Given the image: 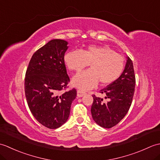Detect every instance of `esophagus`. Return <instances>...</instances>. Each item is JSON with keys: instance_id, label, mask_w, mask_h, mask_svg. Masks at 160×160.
<instances>
[{"instance_id": "esophagus-1", "label": "esophagus", "mask_w": 160, "mask_h": 160, "mask_svg": "<svg viewBox=\"0 0 160 160\" xmlns=\"http://www.w3.org/2000/svg\"><path fill=\"white\" fill-rule=\"evenodd\" d=\"M86 94V93L84 92V91H82V90H78L77 91V96H78V97H82L84 95H85Z\"/></svg>"}]
</instances>
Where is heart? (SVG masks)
<instances>
[{"label":"heart","mask_w":160,"mask_h":160,"mask_svg":"<svg viewBox=\"0 0 160 160\" xmlns=\"http://www.w3.org/2000/svg\"><path fill=\"white\" fill-rule=\"evenodd\" d=\"M64 62L69 70L80 72L90 64V69L73 78L74 86L82 90L91 89L98 82L102 85L114 82L124 68L123 57L108 46H90L87 50H73L66 53Z\"/></svg>","instance_id":"obj_1"}]
</instances>
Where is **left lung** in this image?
Masks as SVG:
<instances>
[{"label":"left lung","mask_w":160,"mask_h":160,"mask_svg":"<svg viewBox=\"0 0 160 160\" xmlns=\"http://www.w3.org/2000/svg\"><path fill=\"white\" fill-rule=\"evenodd\" d=\"M135 76L133 64L129 57L123 73L114 82L100 91L105 95L103 98L93 95L91 115L93 120L100 127L110 128L118 124L130 108L135 92Z\"/></svg>","instance_id":"1"}]
</instances>
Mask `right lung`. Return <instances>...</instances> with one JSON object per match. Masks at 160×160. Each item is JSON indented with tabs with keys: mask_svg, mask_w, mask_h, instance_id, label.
<instances>
[{
	"mask_svg": "<svg viewBox=\"0 0 160 160\" xmlns=\"http://www.w3.org/2000/svg\"><path fill=\"white\" fill-rule=\"evenodd\" d=\"M67 44L60 39L50 40L33 54L26 71L25 93L29 109L37 121L51 129L67 121L77 95L76 89L60 95L70 81L64 60Z\"/></svg>",
	"mask_w": 160,
	"mask_h": 160,
	"instance_id": "1",
	"label": "right lung"
}]
</instances>
